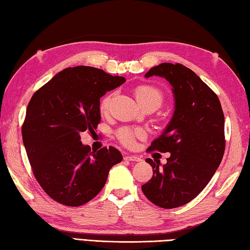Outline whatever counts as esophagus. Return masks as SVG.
<instances>
[{"label":"esophagus","instance_id":"obj_1","mask_svg":"<svg viewBox=\"0 0 250 250\" xmlns=\"http://www.w3.org/2000/svg\"><path fill=\"white\" fill-rule=\"evenodd\" d=\"M125 160H128V161H133V162H140L141 161V158H139L138 155H131V154H128L125 156Z\"/></svg>","mask_w":250,"mask_h":250}]
</instances>
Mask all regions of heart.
I'll list each match as a JSON object with an SVG mask.
<instances>
[{"instance_id":"b5f03b06","label":"heart","mask_w":250,"mask_h":250,"mask_svg":"<svg viewBox=\"0 0 250 250\" xmlns=\"http://www.w3.org/2000/svg\"><path fill=\"white\" fill-rule=\"evenodd\" d=\"M113 94H109L101 100L100 107L103 110H107L110 103H111ZM135 99L138 100V103L142 104H154L155 105H159L162 104L163 95L158 88L153 86H149V84H141L138 86L134 90ZM142 131L140 130H132L130 128H122L118 131V138L119 140L125 146H131L134 142L135 137H141Z\"/></svg>"}]
</instances>
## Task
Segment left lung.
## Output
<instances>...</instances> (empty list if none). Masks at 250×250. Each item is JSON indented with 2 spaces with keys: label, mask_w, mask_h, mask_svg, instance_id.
<instances>
[{
  "label": "left lung",
  "mask_w": 250,
  "mask_h": 250,
  "mask_svg": "<svg viewBox=\"0 0 250 250\" xmlns=\"http://www.w3.org/2000/svg\"><path fill=\"white\" fill-rule=\"evenodd\" d=\"M158 76L172 86L174 112L150 150L170 152L167 162L146 159L153 176L142 185L149 201L163 208L188 204L208 184L225 151L223 109L216 94L188 67L162 62L146 78Z\"/></svg>",
  "instance_id": "obj_1"
}]
</instances>
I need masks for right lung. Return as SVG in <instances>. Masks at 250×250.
Returning <instances> with one entry per match:
<instances>
[{"label":"right lung","instance_id":"1","mask_svg":"<svg viewBox=\"0 0 250 250\" xmlns=\"http://www.w3.org/2000/svg\"><path fill=\"white\" fill-rule=\"evenodd\" d=\"M124 77L89 66L66 68L33 95L22 126L34 176L61 204L80 206L98 194L108 173L122 161L116 147L90 152L80 133L100 122V98Z\"/></svg>","mask_w":250,"mask_h":250}]
</instances>
